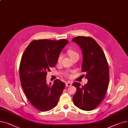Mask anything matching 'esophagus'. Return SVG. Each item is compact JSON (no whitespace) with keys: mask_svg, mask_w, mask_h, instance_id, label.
<instances>
[{"mask_svg":"<svg viewBox=\"0 0 128 128\" xmlns=\"http://www.w3.org/2000/svg\"><path fill=\"white\" fill-rule=\"evenodd\" d=\"M72 86V83L70 82H67L66 83V86Z\"/></svg>","mask_w":128,"mask_h":128,"instance_id":"34e87169","label":"esophagus"}]
</instances>
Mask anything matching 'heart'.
Wrapping results in <instances>:
<instances>
[{"label":"heart","instance_id":"heart-1","mask_svg":"<svg viewBox=\"0 0 128 128\" xmlns=\"http://www.w3.org/2000/svg\"><path fill=\"white\" fill-rule=\"evenodd\" d=\"M67 52H68V54L70 57L72 59L74 58H75L76 56H79V54L77 52H76V50H74L73 49H69L68 50H67ZM62 58H63V56H62V54H59L58 55V58H57V63L58 64H60L61 62V61L62 60ZM65 75L66 76H70V74L68 72H66L65 74Z\"/></svg>","mask_w":128,"mask_h":128}]
</instances>
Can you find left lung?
<instances>
[{
  "mask_svg": "<svg viewBox=\"0 0 128 128\" xmlns=\"http://www.w3.org/2000/svg\"><path fill=\"white\" fill-rule=\"evenodd\" d=\"M72 40L82 49V72L86 73L88 80L84 86H81L78 82L72 84L76 88L72 98L74 104L80 109L89 111L97 107L106 96L109 82L108 65L103 50L94 39L79 36Z\"/></svg>",
  "mask_w": 128,
  "mask_h": 128,
  "instance_id": "1",
  "label": "left lung"
}]
</instances>
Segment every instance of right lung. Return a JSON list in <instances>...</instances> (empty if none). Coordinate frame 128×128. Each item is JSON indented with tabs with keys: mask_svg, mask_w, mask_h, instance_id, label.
<instances>
[{
	"mask_svg": "<svg viewBox=\"0 0 128 128\" xmlns=\"http://www.w3.org/2000/svg\"><path fill=\"white\" fill-rule=\"evenodd\" d=\"M68 43L66 39L34 40L22 56L19 68L22 86L29 101L40 111H48L56 106L65 87V84L58 79L48 85L46 76L50 68L56 66L58 55Z\"/></svg>",
	"mask_w": 128,
	"mask_h": 128,
	"instance_id": "add662e5",
	"label": "right lung"
}]
</instances>
